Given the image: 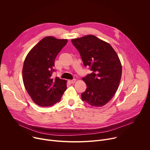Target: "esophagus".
I'll return each mask as SVG.
<instances>
[{"instance_id":"esophagus-1","label":"esophagus","mask_w":150,"mask_h":150,"mask_svg":"<svg viewBox=\"0 0 150 150\" xmlns=\"http://www.w3.org/2000/svg\"><path fill=\"white\" fill-rule=\"evenodd\" d=\"M75 81H76L75 79H72V80H69V82L71 84H74V83L75 82Z\"/></svg>"}]
</instances>
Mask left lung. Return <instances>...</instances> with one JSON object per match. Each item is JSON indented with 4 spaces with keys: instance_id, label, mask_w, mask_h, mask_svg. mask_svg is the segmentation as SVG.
<instances>
[{
    "instance_id": "8db88e82",
    "label": "left lung",
    "mask_w": 150,
    "mask_h": 150,
    "mask_svg": "<svg viewBox=\"0 0 150 150\" xmlns=\"http://www.w3.org/2000/svg\"><path fill=\"white\" fill-rule=\"evenodd\" d=\"M71 41L84 66L92 71L83 78L87 87L81 99L93 106H102L114 96L120 82L122 67L118 56L110 44L94 35Z\"/></svg>"
}]
</instances>
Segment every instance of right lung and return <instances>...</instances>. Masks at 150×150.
<instances>
[{
  "label": "right lung",
  "instance_id": "1",
  "mask_svg": "<svg viewBox=\"0 0 150 150\" xmlns=\"http://www.w3.org/2000/svg\"><path fill=\"white\" fill-rule=\"evenodd\" d=\"M67 42L52 36L43 38L30 51L23 67L24 87L33 101L47 107L58 102L66 90V81L52 74L54 60Z\"/></svg>",
  "mask_w": 150,
  "mask_h": 150
}]
</instances>
